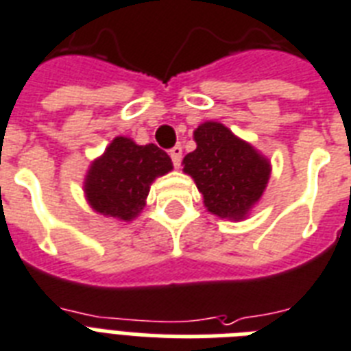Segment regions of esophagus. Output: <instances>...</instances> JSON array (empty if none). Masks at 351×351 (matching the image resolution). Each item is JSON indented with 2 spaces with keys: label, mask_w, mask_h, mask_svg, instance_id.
I'll list each match as a JSON object with an SVG mask.
<instances>
[{
  "label": "esophagus",
  "mask_w": 351,
  "mask_h": 351,
  "mask_svg": "<svg viewBox=\"0 0 351 351\" xmlns=\"http://www.w3.org/2000/svg\"><path fill=\"white\" fill-rule=\"evenodd\" d=\"M170 158H172V162H173V167L178 168L179 165H181V158H183V147L181 145H176V147L170 148Z\"/></svg>",
  "instance_id": "1"
}]
</instances>
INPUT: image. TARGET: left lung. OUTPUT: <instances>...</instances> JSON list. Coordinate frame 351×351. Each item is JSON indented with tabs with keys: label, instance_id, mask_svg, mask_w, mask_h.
I'll return each instance as SVG.
<instances>
[{
	"label": "left lung",
	"instance_id": "1",
	"mask_svg": "<svg viewBox=\"0 0 351 351\" xmlns=\"http://www.w3.org/2000/svg\"><path fill=\"white\" fill-rule=\"evenodd\" d=\"M193 139L197 148L184 156L183 170L203 193L204 206L219 217L243 219L265 192L270 162L221 123H203Z\"/></svg>",
	"mask_w": 351,
	"mask_h": 351
}]
</instances>
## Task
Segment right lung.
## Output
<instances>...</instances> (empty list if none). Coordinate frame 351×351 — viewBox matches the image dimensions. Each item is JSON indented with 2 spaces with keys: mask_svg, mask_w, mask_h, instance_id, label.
Masks as SVG:
<instances>
[{
  "mask_svg": "<svg viewBox=\"0 0 351 351\" xmlns=\"http://www.w3.org/2000/svg\"><path fill=\"white\" fill-rule=\"evenodd\" d=\"M170 170L168 154L156 145L139 147L128 137H116L92 162L85 181L86 199L99 214L130 221L145 206L154 179Z\"/></svg>",
  "mask_w": 351,
  "mask_h": 351,
  "instance_id": "add662e5",
  "label": "right lung"
}]
</instances>
